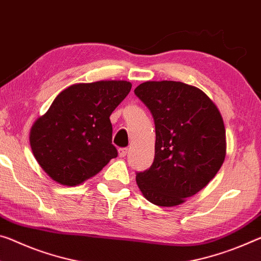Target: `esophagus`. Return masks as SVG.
<instances>
[{"instance_id": "1", "label": "esophagus", "mask_w": 261, "mask_h": 261, "mask_svg": "<svg viewBox=\"0 0 261 261\" xmlns=\"http://www.w3.org/2000/svg\"><path fill=\"white\" fill-rule=\"evenodd\" d=\"M126 153H127V148H119L118 150V155L121 156V158H124V156L126 155Z\"/></svg>"}]
</instances>
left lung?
I'll return each instance as SVG.
<instances>
[{"label":"left lung","mask_w":261,"mask_h":261,"mask_svg":"<svg viewBox=\"0 0 261 261\" xmlns=\"http://www.w3.org/2000/svg\"><path fill=\"white\" fill-rule=\"evenodd\" d=\"M135 94L155 125L154 161L137 173L138 188L153 204L179 205L203 189L224 163L223 117L204 92L180 81H146Z\"/></svg>","instance_id":"8db88e82"}]
</instances>
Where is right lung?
Here are the masks:
<instances>
[{"instance_id": "obj_1", "label": "right lung", "mask_w": 261, "mask_h": 261, "mask_svg": "<svg viewBox=\"0 0 261 261\" xmlns=\"http://www.w3.org/2000/svg\"><path fill=\"white\" fill-rule=\"evenodd\" d=\"M131 87L124 80L72 85L36 119L30 130L31 150L53 181L77 186L117 156L109 117Z\"/></svg>"}]
</instances>
